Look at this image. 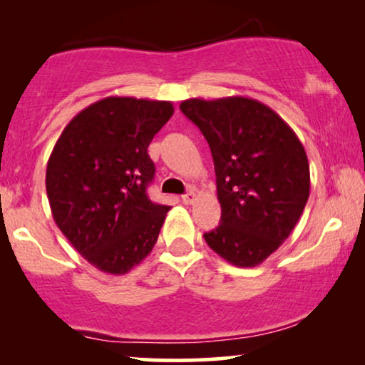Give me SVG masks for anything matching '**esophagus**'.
Returning a JSON list of instances; mask_svg holds the SVG:
<instances>
[{"label":"esophagus","instance_id":"34e87169","mask_svg":"<svg viewBox=\"0 0 365 365\" xmlns=\"http://www.w3.org/2000/svg\"><path fill=\"white\" fill-rule=\"evenodd\" d=\"M181 199H182L184 204H192L194 201H196V194H194L192 191H189L186 194H182Z\"/></svg>","mask_w":365,"mask_h":365}]
</instances>
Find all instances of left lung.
<instances>
[{
    "mask_svg": "<svg viewBox=\"0 0 365 365\" xmlns=\"http://www.w3.org/2000/svg\"><path fill=\"white\" fill-rule=\"evenodd\" d=\"M179 108L201 129L216 171L221 224L204 239L234 266H257L286 241L306 207L311 176L304 146L256 99L192 98Z\"/></svg>",
    "mask_w": 365,
    "mask_h": 365,
    "instance_id": "obj_1",
    "label": "left lung"
}]
</instances>
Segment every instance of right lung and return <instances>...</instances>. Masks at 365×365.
<instances>
[{
  "instance_id": "1",
  "label": "right lung",
  "mask_w": 365,
  "mask_h": 365,
  "mask_svg": "<svg viewBox=\"0 0 365 365\" xmlns=\"http://www.w3.org/2000/svg\"><path fill=\"white\" fill-rule=\"evenodd\" d=\"M169 101L109 96L76 114L54 144L46 192L54 222L99 271L126 274L153 251L171 207L153 202L148 146Z\"/></svg>"
}]
</instances>
